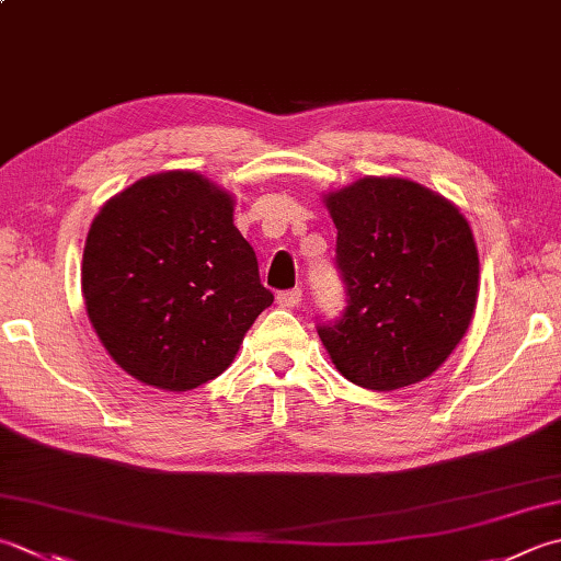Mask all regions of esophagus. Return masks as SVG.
<instances>
[{
	"label": "esophagus",
	"mask_w": 561,
	"mask_h": 561,
	"mask_svg": "<svg viewBox=\"0 0 561 561\" xmlns=\"http://www.w3.org/2000/svg\"><path fill=\"white\" fill-rule=\"evenodd\" d=\"M301 301V289H289V291H279L277 294V304L282 309H294Z\"/></svg>",
	"instance_id": "34e87169"
}]
</instances>
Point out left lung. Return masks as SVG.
Returning <instances> with one entry per match:
<instances>
[{
	"mask_svg": "<svg viewBox=\"0 0 561 561\" xmlns=\"http://www.w3.org/2000/svg\"><path fill=\"white\" fill-rule=\"evenodd\" d=\"M347 306L318 335L340 375L371 391L419 383L453 355L477 309L479 252L459 208L403 178L325 194Z\"/></svg>",
	"mask_w": 561,
	"mask_h": 561,
	"instance_id": "obj_1",
	"label": "left lung"
}]
</instances>
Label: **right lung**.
Here are the masks:
<instances>
[{
	"label": "right lung",
	"instance_id": "right-lung-1",
	"mask_svg": "<svg viewBox=\"0 0 561 561\" xmlns=\"http://www.w3.org/2000/svg\"><path fill=\"white\" fill-rule=\"evenodd\" d=\"M233 204L204 174L172 170L130 184L92 221L87 316L116 365L148 387L190 391L216 379L274 301Z\"/></svg>",
	"mask_w": 561,
	"mask_h": 561
}]
</instances>
